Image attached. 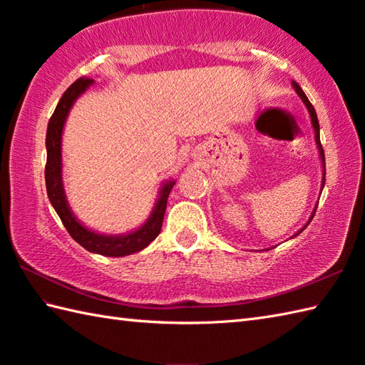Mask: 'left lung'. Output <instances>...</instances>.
Masks as SVG:
<instances>
[{"instance_id": "obj_1", "label": "left lung", "mask_w": 365, "mask_h": 365, "mask_svg": "<svg viewBox=\"0 0 365 365\" xmlns=\"http://www.w3.org/2000/svg\"><path fill=\"white\" fill-rule=\"evenodd\" d=\"M292 84H293V88H294V91H297V94L302 98V102L306 103V106H307V110H309V114H311V119H312V125H314V130H315V141H317V145H319V150H320V157H322V163H323V166H324V152H323V147H322V143H320V125H319V119H317V113H315V110H314V106H312V103L309 102V98L306 97V94H304V91L301 89V86L299 84L297 83V81H292ZM323 175H327V173H324ZM323 180H324V177H323ZM324 187V182H323V185H322V188ZM312 218H314V213H312V216H311V220H309V222L312 221ZM307 222V224H309ZM306 224V226H307ZM304 229V227H302ZM301 229V230H302ZM301 230L298 232V234H301ZM297 234V235H298Z\"/></svg>"}]
</instances>
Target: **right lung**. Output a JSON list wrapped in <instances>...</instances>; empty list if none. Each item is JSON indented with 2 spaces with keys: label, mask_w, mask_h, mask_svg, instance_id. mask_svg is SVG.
<instances>
[{
  "label": "right lung",
  "mask_w": 365,
  "mask_h": 365,
  "mask_svg": "<svg viewBox=\"0 0 365 365\" xmlns=\"http://www.w3.org/2000/svg\"><path fill=\"white\" fill-rule=\"evenodd\" d=\"M92 84L91 78L81 76L76 80L71 88H68L64 96L61 97L59 103L54 110L53 115L48 122V128H46V165H45V185H46V195L54 210L59 215L61 221H63L64 227L68 234L80 243L84 250L89 252H96L100 255H108V257H122V255L135 254L138 251L144 250L149 246L155 238L158 237L161 230L163 218H165L168 196L170 190L175 185V182H168L163 185L160 199L157 205L153 208V213L150 215L149 221H147L143 227L131 232L127 235L111 237V235H100L86 229L75 220L71 208L66 200L64 187H63V177H61V136H63V127L68 111L73 105V102L78 98L80 94Z\"/></svg>",
  "instance_id": "add662e5"
}]
</instances>
